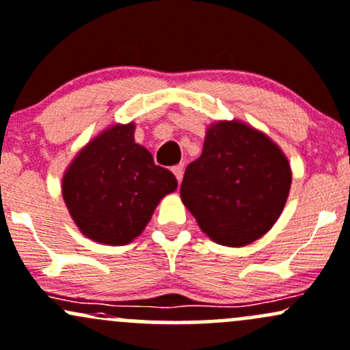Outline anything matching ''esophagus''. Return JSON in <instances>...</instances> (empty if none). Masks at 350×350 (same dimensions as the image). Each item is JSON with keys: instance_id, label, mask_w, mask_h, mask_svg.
Masks as SVG:
<instances>
[{"instance_id": "obj_1", "label": "esophagus", "mask_w": 350, "mask_h": 350, "mask_svg": "<svg viewBox=\"0 0 350 350\" xmlns=\"http://www.w3.org/2000/svg\"><path fill=\"white\" fill-rule=\"evenodd\" d=\"M172 172H174L178 183H181L183 181V174H184V164H178V166L172 167Z\"/></svg>"}]
</instances>
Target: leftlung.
I'll return each instance as SVG.
<instances>
[{
	"label": "left lung",
	"mask_w": 350,
	"mask_h": 350,
	"mask_svg": "<svg viewBox=\"0 0 350 350\" xmlns=\"http://www.w3.org/2000/svg\"><path fill=\"white\" fill-rule=\"evenodd\" d=\"M291 183L289 161L267 134L237 119L217 121L186 167L181 201L209 239L243 247L271 231Z\"/></svg>",
	"instance_id": "left-lung-1"
}]
</instances>
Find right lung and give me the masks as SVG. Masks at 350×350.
<instances>
[{
  "label": "right lung",
  "instance_id": "1",
  "mask_svg": "<svg viewBox=\"0 0 350 350\" xmlns=\"http://www.w3.org/2000/svg\"><path fill=\"white\" fill-rule=\"evenodd\" d=\"M134 122L106 128L63 174L69 216L94 243L129 244L144 231L161 199L178 187L174 174L156 166L151 152L134 141Z\"/></svg>",
  "mask_w": 350,
  "mask_h": 350
}]
</instances>
